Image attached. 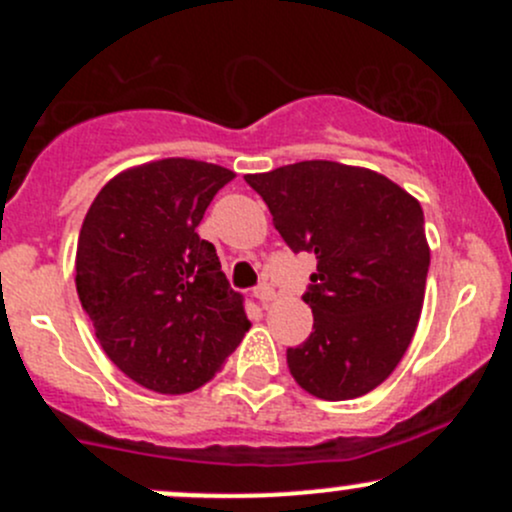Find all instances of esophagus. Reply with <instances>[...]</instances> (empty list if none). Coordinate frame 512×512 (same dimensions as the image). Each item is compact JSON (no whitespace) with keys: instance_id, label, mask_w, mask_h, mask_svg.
Segmentation results:
<instances>
[{"instance_id":"esophagus-1","label":"esophagus","mask_w":512,"mask_h":512,"mask_svg":"<svg viewBox=\"0 0 512 512\" xmlns=\"http://www.w3.org/2000/svg\"><path fill=\"white\" fill-rule=\"evenodd\" d=\"M252 294H255V299L262 304V307H267V304H270V302H275V297H277L275 289L267 285V282H262V285H257L255 292H252Z\"/></svg>"}]
</instances>
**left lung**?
I'll use <instances>...</instances> for the list:
<instances>
[{
	"label": "left lung",
	"mask_w": 512,
	"mask_h": 512,
	"mask_svg": "<svg viewBox=\"0 0 512 512\" xmlns=\"http://www.w3.org/2000/svg\"><path fill=\"white\" fill-rule=\"evenodd\" d=\"M292 252H314L312 334L287 349L307 394L347 401L386 381L421 317L431 250L414 195L376 170L302 160L245 175Z\"/></svg>",
	"instance_id": "8db88e82"
}]
</instances>
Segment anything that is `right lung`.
Wrapping results in <instances>:
<instances>
[{
	"label": "right lung",
	"mask_w": 512,
	"mask_h": 512,
	"mask_svg": "<svg viewBox=\"0 0 512 512\" xmlns=\"http://www.w3.org/2000/svg\"><path fill=\"white\" fill-rule=\"evenodd\" d=\"M232 170L190 158L133 165L91 203L76 292L108 359L158 394L208 384L250 329L213 242L195 227Z\"/></svg>",
	"instance_id": "1"
}]
</instances>
